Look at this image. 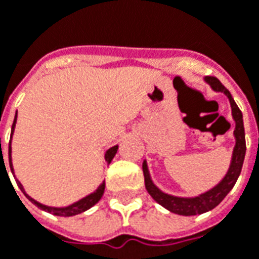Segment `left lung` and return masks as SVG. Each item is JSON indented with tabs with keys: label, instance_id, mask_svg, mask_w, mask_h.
I'll use <instances>...</instances> for the list:
<instances>
[{
	"label": "left lung",
	"instance_id": "1",
	"mask_svg": "<svg viewBox=\"0 0 259 259\" xmlns=\"http://www.w3.org/2000/svg\"><path fill=\"white\" fill-rule=\"evenodd\" d=\"M211 85L213 91H221L225 96L229 98L230 107H232V116L234 119V139H236V144H234L233 154H232V161H230V166H229L228 172L223 176V179L213 186L211 190L205 191L202 194H198L197 197H178V195L166 194L158 189L157 186L154 185L150 176V170L147 166V162H143V174H144V182H146V189L150 193L154 200L157 201L159 205L166 208L168 211L178 213V215H183V217H191V215H200L204 212H208L213 209L218 204H221V201L228 195V193L236 182L239 179L240 172L243 168V162H244L245 157V135H244V123H243V113L237 107V104L234 102L233 97L229 93V90L225 85L212 76H205L204 79Z\"/></svg>",
	"mask_w": 259,
	"mask_h": 259
}]
</instances>
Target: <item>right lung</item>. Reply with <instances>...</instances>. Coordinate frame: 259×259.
Here are the masks:
<instances>
[{"instance_id":"obj_1","label":"right lung","mask_w":259,"mask_h":259,"mask_svg":"<svg viewBox=\"0 0 259 259\" xmlns=\"http://www.w3.org/2000/svg\"><path fill=\"white\" fill-rule=\"evenodd\" d=\"M18 113V111H16ZM15 124H16V116L14 119V124H12V130H11V137L14 135V130H15ZM0 147H1V139H0ZM118 152V146H113L111 147L107 152H105V161L108 163H111V161L115 157V154ZM9 166H11V170H12V174H14V165H12V158H11V143H9ZM7 170V168H5ZM15 176V175H14ZM18 186H19V189L23 191V194L27 197V200L31 201L34 205H37L40 209L42 211H47L50 213H54V215H57V217H73V215H77V213H81V212L87 211V209H90L91 206L96 205L98 201L101 200L102 194H104V190H105V182H102L101 185L98 186V189H97L94 193H91V194L85 195L84 198H81V200L76 201L73 204H70L68 206H61V208H57V206H48V205H44L41 202H38L36 201L34 198H31L30 195L26 194L25 189H23V186L20 185V182H18Z\"/></svg>"}]
</instances>
